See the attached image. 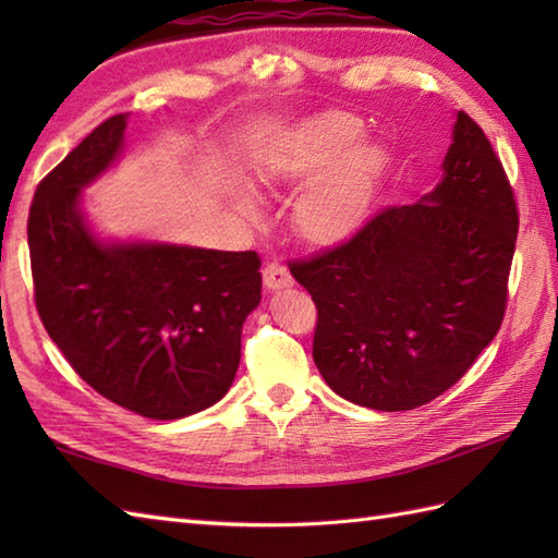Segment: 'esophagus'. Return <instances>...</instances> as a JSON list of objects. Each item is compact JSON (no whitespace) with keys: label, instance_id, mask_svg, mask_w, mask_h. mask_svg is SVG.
Masks as SVG:
<instances>
[{"label":"esophagus","instance_id":"obj_1","mask_svg":"<svg viewBox=\"0 0 558 558\" xmlns=\"http://www.w3.org/2000/svg\"><path fill=\"white\" fill-rule=\"evenodd\" d=\"M292 276L288 266H282L280 260H268L264 266V286L268 290H282V288H290L292 286Z\"/></svg>","mask_w":558,"mask_h":558}]
</instances>
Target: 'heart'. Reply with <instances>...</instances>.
Here are the masks:
<instances>
[{"label":"heart","mask_w":558,"mask_h":558,"mask_svg":"<svg viewBox=\"0 0 558 558\" xmlns=\"http://www.w3.org/2000/svg\"><path fill=\"white\" fill-rule=\"evenodd\" d=\"M362 136V122L348 112H324L304 124L294 136L286 180L306 182L325 172L312 184L298 208L294 225L312 244H338L357 232L372 206L376 184L381 180L384 156L369 144L354 141ZM252 213L254 204L242 201Z\"/></svg>","instance_id":"1"}]
</instances>
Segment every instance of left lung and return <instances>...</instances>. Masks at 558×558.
Here are the masks:
<instances>
[{
    "instance_id": "left-lung-1",
    "label": "left lung",
    "mask_w": 558,
    "mask_h": 558,
    "mask_svg": "<svg viewBox=\"0 0 558 558\" xmlns=\"http://www.w3.org/2000/svg\"><path fill=\"white\" fill-rule=\"evenodd\" d=\"M518 204L487 134L458 112L444 180L290 272L316 304L314 362L354 405L398 412L458 384L499 333Z\"/></svg>"
}]
</instances>
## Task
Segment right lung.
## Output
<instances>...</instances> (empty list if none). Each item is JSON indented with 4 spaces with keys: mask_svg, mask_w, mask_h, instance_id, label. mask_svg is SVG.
Returning a JSON list of instances; mask_svg holds the SVG:
<instances>
[{
    "mask_svg": "<svg viewBox=\"0 0 558 558\" xmlns=\"http://www.w3.org/2000/svg\"><path fill=\"white\" fill-rule=\"evenodd\" d=\"M129 114L81 141L35 189L28 248L35 310L83 381L141 417L180 420L234 381L242 324L260 302L256 252L112 244L78 213L81 186L122 150Z\"/></svg>",
    "mask_w": 558,
    "mask_h": 558,
    "instance_id": "obj_1",
    "label": "right lung"
}]
</instances>
